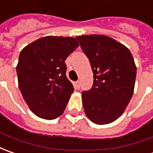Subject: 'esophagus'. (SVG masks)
Wrapping results in <instances>:
<instances>
[{"instance_id": "1", "label": "esophagus", "mask_w": 153, "mask_h": 153, "mask_svg": "<svg viewBox=\"0 0 153 153\" xmlns=\"http://www.w3.org/2000/svg\"><path fill=\"white\" fill-rule=\"evenodd\" d=\"M80 86H81V83H80V81H76L74 83V87H75V89L79 90V89H80Z\"/></svg>"}]
</instances>
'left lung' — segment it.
I'll use <instances>...</instances> for the list:
<instances>
[{"label": "left lung", "instance_id": "obj_1", "mask_svg": "<svg viewBox=\"0 0 153 153\" xmlns=\"http://www.w3.org/2000/svg\"><path fill=\"white\" fill-rule=\"evenodd\" d=\"M90 61L92 87L82 92L86 116L97 124H110L119 118L134 92L136 67L129 50L106 35L77 36Z\"/></svg>", "mask_w": 153, "mask_h": 153}]
</instances>
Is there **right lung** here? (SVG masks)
Segmentation results:
<instances>
[{
	"mask_svg": "<svg viewBox=\"0 0 153 153\" xmlns=\"http://www.w3.org/2000/svg\"><path fill=\"white\" fill-rule=\"evenodd\" d=\"M78 46L73 37L45 36L21 51L19 89L30 110L41 119H56L66 108L74 89L66 76L65 60Z\"/></svg>",
	"mask_w": 153,
	"mask_h": 153,
	"instance_id": "obj_1",
	"label": "right lung"
}]
</instances>
